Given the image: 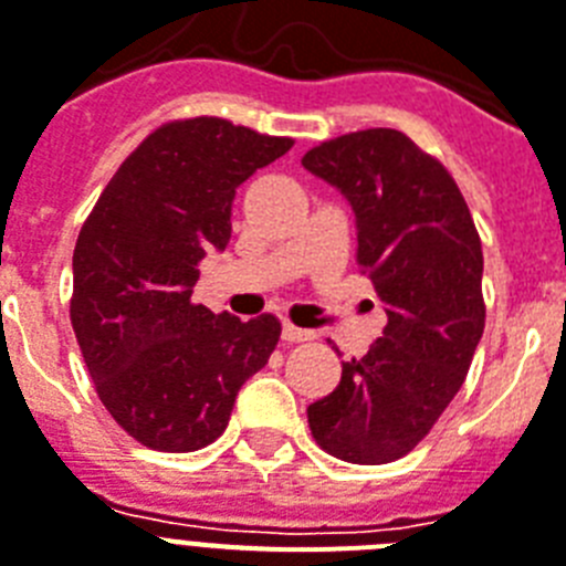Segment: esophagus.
Wrapping results in <instances>:
<instances>
[{
  "label": "esophagus",
  "mask_w": 566,
  "mask_h": 566,
  "mask_svg": "<svg viewBox=\"0 0 566 566\" xmlns=\"http://www.w3.org/2000/svg\"><path fill=\"white\" fill-rule=\"evenodd\" d=\"M312 338H315V333H310V329H301V326L294 324H283V340H289V344H301V340Z\"/></svg>",
  "instance_id": "34e87169"
}]
</instances>
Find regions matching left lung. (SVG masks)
<instances>
[{
    "mask_svg": "<svg viewBox=\"0 0 566 566\" xmlns=\"http://www.w3.org/2000/svg\"><path fill=\"white\" fill-rule=\"evenodd\" d=\"M303 167L356 210L358 269L387 326L310 405L326 454L381 465L410 454L465 381L485 326L483 249L471 210L440 158L399 129H358L312 147Z\"/></svg>",
    "mask_w": 566,
    "mask_h": 566,
    "instance_id": "1",
    "label": "left lung"
}]
</instances>
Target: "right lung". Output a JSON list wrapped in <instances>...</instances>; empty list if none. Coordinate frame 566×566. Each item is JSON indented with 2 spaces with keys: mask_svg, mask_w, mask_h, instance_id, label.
<instances>
[{
  "mask_svg": "<svg viewBox=\"0 0 566 566\" xmlns=\"http://www.w3.org/2000/svg\"><path fill=\"white\" fill-rule=\"evenodd\" d=\"M226 118L167 120L124 158L74 245L69 315L112 419L153 451L222 437L240 387L263 370L280 321L190 301L199 260L231 240L233 193L292 149Z\"/></svg>",
  "mask_w": 566,
  "mask_h": 566,
  "instance_id": "add662e5",
  "label": "right lung"
}]
</instances>
